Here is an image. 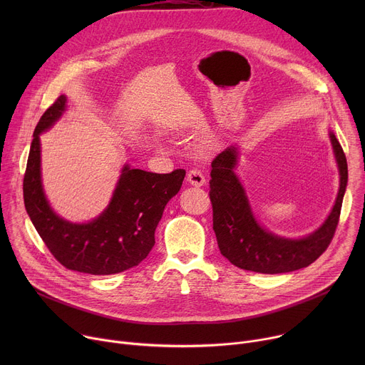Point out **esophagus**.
I'll list each match as a JSON object with an SVG mask.
<instances>
[{
    "instance_id": "esophagus-1",
    "label": "esophagus",
    "mask_w": 365,
    "mask_h": 365,
    "mask_svg": "<svg viewBox=\"0 0 365 365\" xmlns=\"http://www.w3.org/2000/svg\"><path fill=\"white\" fill-rule=\"evenodd\" d=\"M186 180L192 185V186H203L206 183L205 175L199 170V169H190L186 175Z\"/></svg>"
}]
</instances>
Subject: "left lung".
<instances>
[{
  "label": "left lung",
  "mask_w": 365,
  "mask_h": 365,
  "mask_svg": "<svg viewBox=\"0 0 365 365\" xmlns=\"http://www.w3.org/2000/svg\"><path fill=\"white\" fill-rule=\"evenodd\" d=\"M339 169V192L327 221L310 235L299 240L277 237L259 227L252 215L244 187L234 173L237 150L228 147L212 160L210 197L212 221L221 254L238 269L277 274L307 267L331 244L339 222L342 199L348 182L344 150L334 133H329Z\"/></svg>",
  "instance_id": "obj_1"
}]
</instances>
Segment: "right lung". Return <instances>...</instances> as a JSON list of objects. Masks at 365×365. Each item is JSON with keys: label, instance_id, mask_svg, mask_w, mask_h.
Here are the masks:
<instances>
[{"label": "right lung", "instance_id": "add662e5", "mask_svg": "<svg viewBox=\"0 0 365 365\" xmlns=\"http://www.w3.org/2000/svg\"><path fill=\"white\" fill-rule=\"evenodd\" d=\"M66 107L61 95L41 115L29 153L23 180L26 211L58 262L73 272L95 276L138 266L154 245V231L166 203L180 190L186 172L159 175L124 166L108 207L88 224H72L48 206L40 178L38 135L53 125Z\"/></svg>", "mask_w": 365, "mask_h": 365}]
</instances>
